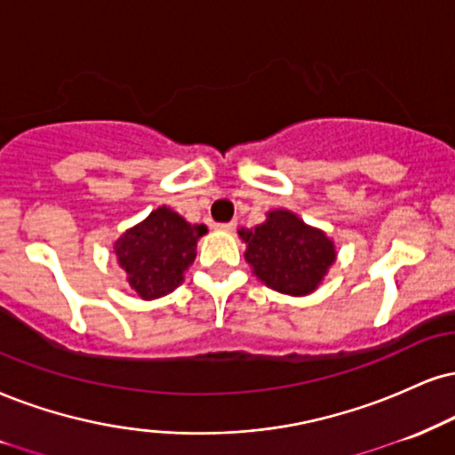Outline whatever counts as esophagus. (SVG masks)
<instances>
[{
	"instance_id": "1",
	"label": "esophagus",
	"mask_w": 455,
	"mask_h": 455,
	"mask_svg": "<svg viewBox=\"0 0 455 455\" xmlns=\"http://www.w3.org/2000/svg\"><path fill=\"white\" fill-rule=\"evenodd\" d=\"M217 228H219V229H226V232H232V229H236V221H229V223H219Z\"/></svg>"
}]
</instances>
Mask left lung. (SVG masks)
<instances>
[{"mask_svg": "<svg viewBox=\"0 0 455 455\" xmlns=\"http://www.w3.org/2000/svg\"><path fill=\"white\" fill-rule=\"evenodd\" d=\"M266 217L259 226L238 229L255 276L284 295L316 291L335 261L333 240L291 211H270Z\"/></svg>", "mask_w": 455, "mask_h": 455, "instance_id": "1", "label": "left lung"}]
</instances>
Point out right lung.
<instances>
[{
	"label": "right lung",
	"instance_id": "obj_1",
	"mask_svg": "<svg viewBox=\"0 0 455 455\" xmlns=\"http://www.w3.org/2000/svg\"><path fill=\"white\" fill-rule=\"evenodd\" d=\"M206 226H192L168 206L151 211L148 219L126 229L114 246L128 284L141 299H158L183 283L196 259V244Z\"/></svg>",
	"mask_w": 455,
	"mask_h": 455
}]
</instances>
